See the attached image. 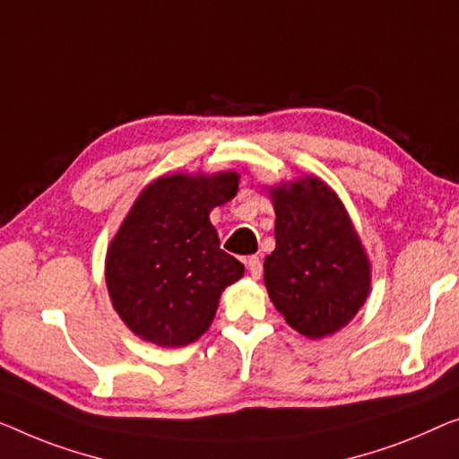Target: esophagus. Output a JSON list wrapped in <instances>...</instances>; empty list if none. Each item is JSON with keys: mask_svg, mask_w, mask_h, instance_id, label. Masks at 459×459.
I'll use <instances>...</instances> for the list:
<instances>
[{"mask_svg": "<svg viewBox=\"0 0 459 459\" xmlns=\"http://www.w3.org/2000/svg\"><path fill=\"white\" fill-rule=\"evenodd\" d=\"M247 270H249V273H251L253 278H259V276H262V272H264L262 259H259L257 255H251V257L247 259Z\"/></svg>", "mask_w": 459, "mask_h": 459, "instance_id": "esophagus-1", "label": "esophagus"}]
</instances>
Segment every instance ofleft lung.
<instances>
[{
    "label": "left lung",
    "instance_id": "8db88e82",
    "mask_svg": "<svg viewBox=\"0 0 459 459\" xmlns=\"http://www.w3.org/2000/svg\"><path fill=\"white\" fill-rule=\"evenodd\" d=\"M276 249L264 262L270 299L289 325L324 338L365 303L371 272L365 249L336 194L307 177L272 189Z\"/></svg>",
    "mask_w": 459,
    "mask_h": 459
}]
</instances>
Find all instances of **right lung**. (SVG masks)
I'll use <instances>...</instances> for the list:
<instances>
[{"instance_id": "1", "label": "right lung", "mask_w": 459, "mask_h": 459, "mask_svg": "<svg viewBox=\"0 0 459 459\" xmlns=\"http://www.w3.org/2000/svg\"><path fill=\"white\" fill-rule=\"evenodd\" d=\"M237 189V173L173 175L135 200L107 253L108 295L135 336L186 346L208 330L221 292L245 272L210 222Z\"/></svg>"}]
</instances>
